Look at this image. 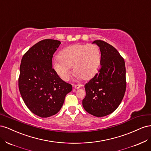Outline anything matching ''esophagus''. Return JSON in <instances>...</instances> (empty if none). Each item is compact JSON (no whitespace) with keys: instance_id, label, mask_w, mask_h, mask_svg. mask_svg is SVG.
Here are the masks:
<instances>
[{"instance_id":"obj_1","label":"esophagus","mask_w":151,"mask_h":151,"mask_svg":"<svg viewBox=\"0 0 151 151\" xmlns=\"http://www.w3.org/2000/svg\"><path fill=\"white\" fill-rule=\"evenodd\" d=\"M81 87V85H79V84H75V85H74V89H79Z\"/></svg>"}]
</instances>
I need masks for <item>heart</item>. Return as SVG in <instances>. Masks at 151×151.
I'll list each match as a JSON object with an SVG mask.
<instances>
[{"instance_id": "1", "label": "heart", "mask_w": 151, "mask_h": 151, "mask_svg": "<svg viewBox=\"0 0 151 151\" xmlns=\"http://www.w3.org/2000/svg\"><path fill=\"white\" fill-rule=\"evenodd\" d=\"M101 62V52L97 45L75 44L62 49L59 57L52 60V67L63 81L70 77L72 67L77 79L89 80L96 74Z\"/></svg>"}]
</instances>
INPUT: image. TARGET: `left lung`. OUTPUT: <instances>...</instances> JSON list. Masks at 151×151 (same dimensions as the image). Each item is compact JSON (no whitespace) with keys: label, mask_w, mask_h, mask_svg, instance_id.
Listing matches in <instances>:
<instances>
[{"label":"left lung","mask_w":151,"mask_h":151,"mask_svg":"<svg viewBox=\"0 0 151 151\" xmlns=\"http://www.w3.org/2000/svg\"><path fill=\"white\" fill-rule=\"evenodd\" d=\"M101 51V68L84 86L83 100L85 110L97 117L113 112L122 102L126 91V69L123 58L112 45L95 40Z\"/></svg>","instance_id":"8db88e82"}]
</instances>
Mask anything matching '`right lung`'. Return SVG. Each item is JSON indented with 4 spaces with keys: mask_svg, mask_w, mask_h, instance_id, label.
<instances>
[{
    "mask_svg": "<svg viewBox=\"0 0 151 151\" xmlns=\"http://www.w3.org/2000/svg\"><path fill=\"white\" fill-rule=\"evenodd\" d=\"M61 42L45 39L31 47L22 58L18 86L26 106L36 115L47 118L61 109L72 85L62 80L52 67L54 53Z\"/></svg>",
    "mask_w": 151,
    "mask_h": 151,
    "instance_id": "obj_1",
    "label": "right lung"
}]
</instances>
